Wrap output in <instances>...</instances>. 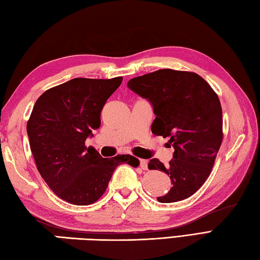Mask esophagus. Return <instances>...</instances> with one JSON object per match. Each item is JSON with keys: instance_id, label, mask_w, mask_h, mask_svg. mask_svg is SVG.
Segmentation results:
<instances>
[{"instance_id": "1", "label": "esophagus", "mask_w": 260, "mask_h": 260, "mask_svg": "<svg viewBox=\"0 0 260 260\" xmlns=\"http://www.w3.org/2000/svg\"><path fill=\"white\" fill-rule=\"evenodd\" d=\"M140 167L142 169H148V161L144 159H141L140 160Z\"/></svg>"}]
</instances>
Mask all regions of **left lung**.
<instances>
[{
    "label": "left lung",
    "instance_id": "8db88e82",
    "mask_svg": "<svg viewBox=\"0 0 260 260\" xmlns=\"http://www.w3.org/2000/svg\"><path fill=\"white\" fill-rule=\"evenodd\" d=\"M129 89L149 100L155 119L154 135L168 138L173 159L167 166L151 159L149 169L166 173L172 187L157 200L162 204L186 199L210 175L223 141V112L219 99L196 73L160 69L132 78Z\"/></svg>",
    "mask_w": 260,
    "mask_h": 260
}]
</instances>
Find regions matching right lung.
<instances>
[{"label": "right lung", "mask_w": 260, "mask_h": 260, "mask_svg": "<svg viewBox=\"0 0 260 260\" xmlns=\"http://www.w3.org/2000/svg\"><path fill=\"white\" fill-rule=\"evenodd\" d=\"M121 82L122 77L70 79L45 91L32 108L27 134L36 167L51 190L69 204H94L118 165L139 161L131 154L102 158L85 146L101 125L103 106Z\"/></svg>", "instance_id": "add662e5"}]
</instances>
